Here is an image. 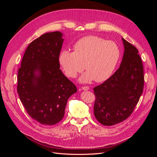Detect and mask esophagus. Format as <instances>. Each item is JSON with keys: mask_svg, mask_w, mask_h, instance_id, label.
Returning a JSON list of instances; mask_svg holds the SVG:
<instances>
[{"mask_svg": "<svg viewBox=\"0 0 157 157\" xmlns=\"http://www.w3.org/2000/svg\"><path fill=\"white\" fill-rule=\"evenodd\" d=\"M82 89L84 90H88L90 89V87L88 86H82Z\"/></svg>", "mask_w": 157, "mask_h": 157, "instance_id": "esophagus-1", "label": "esophagus"}]
</instances>
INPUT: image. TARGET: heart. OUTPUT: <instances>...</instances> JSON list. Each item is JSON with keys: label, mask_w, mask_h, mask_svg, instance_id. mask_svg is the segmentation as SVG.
<instances>
[{"label": "heart", "mask_w": 157, "mask_h": 157, "mask_svg": "<svg viewBox=\"0 0 157 157\" xmlns=\"http://www.w3.org/2000/svg\"><path fill=\"white\" fill-rule=\"evenodd\" d=\"M73 52L62 51L59 62L66 76L75 78L85 69L80 78L82 82L105 81L113 75L121 58V50L115 42L97 36H88L78 40Z\"/></svg>", "instance_id": "b5f03b06"}]
</instances>
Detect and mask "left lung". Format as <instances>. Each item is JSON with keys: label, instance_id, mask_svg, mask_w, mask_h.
<instances>
[{"label": "left lung", "instance_id": "1", "mask_svg": "<svg viewBox=\"0 0 157 157\" xmlns=\"http://www.w3.org/2000/svg\"><path fill=\"white\" fill-rule=\"evenodd\" d=\"M124 46L120 67L111 77L94 88V116L105 126L129 117L143 93L144 66L138 50L122 38Z\"/></svg>", "mask_w": 157, "mask_h": 157}]
</instances>
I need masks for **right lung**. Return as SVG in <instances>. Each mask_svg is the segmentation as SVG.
<instances>
[{
  "label": "right lung",
  "instance_id": "obj_1",
  "mask_svg": "<svg viewBox=\"0 0 157 157\" xmlns=\"http://www.w3.org/2000/svg\"><path fill=\"white\" fill-rule=\"evenodd\" d=\"M63 42L59 31L42 35L28 45L18 69L20 100L29 115L42 124L53 125L62 120L69 98L77 91L59 69Z\"/></svg>",
  "mask_w": 157,
  "mask_h": 157
}]
</instances>
